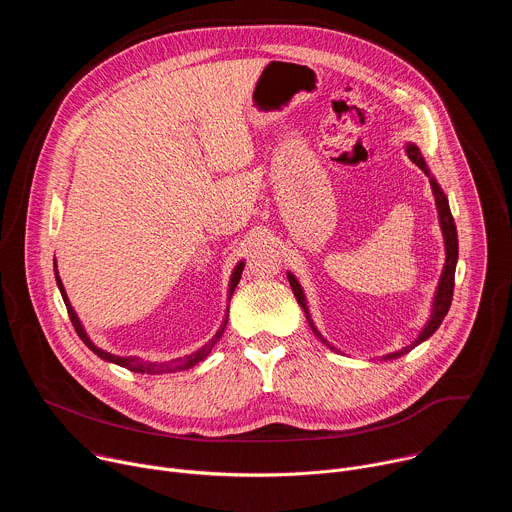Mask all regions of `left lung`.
Returning a JSON list of instances; mask_svg holds the SVG:
<instances>
[{
    "instance_id": "8db88e82",
    "label": "left lung",
    "mask_w": 512,
    "mask_h": 512,
    "mask_svg": "<svg viewBox=\"0 0 512 512\" xmlns=\"http://www.w3.org/2000/svg\"><path fill=\"white\" fill-rule=\"evenodd\" d=\"M405 152L409 156V160L413 164H417V168H421L427 178H429V184H431V192H433V198H435V206H437V216H440V227H442V235H444V245H446V263H444V271H442V277H440V283H437V289H435V296H433V306H431V316L427 320V324L423 326V330L419 332V336L403 346L401 350H395V352H389L383 356V360H393V358H399L403 354H407L409 350H413L417 344L425 342L437 328H440L442 320L446 318L448 310H450V304H452V296H454V275H456V263H458V233H456V223H454V216H452V210H450V204H448V196L444 194V190L440 188V184H437V180L431 176L421 152L415 143H407L405 145ZM287 279H289V285H291V291H294V296L298 300V304L304 308L306 312V320L310 324V328L314 330V334L330 348V350H336L320 332L318 328L314 326L312 322V316H310V310H308V302H306V296H304V289L300 285V281L296 279V275L287 271ZM338 352V350H336Z\"/></svg>"
}]
</instances>
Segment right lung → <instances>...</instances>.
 I'll use <instances>...</instances> for the list:
<instances>
[{
  "label": "right lung",
  "instance_id": "1",
  "mask_svg": "<svg viewBox=\"0 0 512 512\" xmlns=\"http://www.w3.org/2000/svg\"><path fill=\"white\" fill-rule=\"evenodd\" d=\"M243 267H245V261H239L237 267H235V271H233V275H231V281H229V302H231L233 291H235V287H237V283H239V279H241ZM54 275H56V285H58V289H60V296H62L64 306H66V310H68L70 322H72V326H75L79 338H81L99 358H103V360H107V362H113V364H119V367L131 371V373H139V375H166V373H178V371H186V369L194 367V364H198L200 360H204V358L210 354L212 346H214L218 340H221V336H223V332H225V328H227V322H229V316H227L229 310H227L225 320H223L221 328H218V332H216L202 348H198V350L192 352V354L180 356V358H172V360H143V358H139V356H117V354H111V352H107V350L95 346V342L89 338L87 330L83 328V322L79 320L77 312L72 310V306H70V302H68V296H66V291H64L62 279H60L58 269H56V259H54Z\"/></svg>",
  "mask_w": 512,
  "mask_h": 512
}]
</instances>
